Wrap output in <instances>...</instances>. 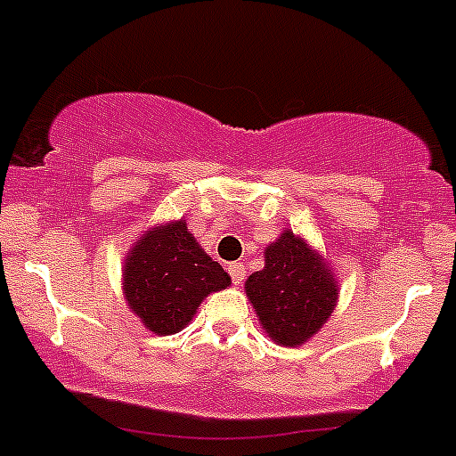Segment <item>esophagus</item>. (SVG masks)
Instances as JSON below:
<instances>
[{
    "label": "esophagus",
    "mask_w": 456,
    "mask_h": 456,
    "mask_svg": "<svg viewBox=\"0 0 456 456\" xmlns=\"http://www.w3.org/2000/svg\"><path fill=\"white\" fill-rule=\"evenodd\" d=\"M228 273H231L235 285H241V282H244V265H241V262H231V265H228Z\"/></svg>",
    "instance_id": "obj_1"
}]
</instances>
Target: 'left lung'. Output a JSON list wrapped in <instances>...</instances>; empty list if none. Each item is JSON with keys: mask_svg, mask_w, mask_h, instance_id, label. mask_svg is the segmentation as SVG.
<instances>
[{"mask_svg": "<svg viewBox=\"0 0 456 456\" xmlns=\"http://www.w3.org/2000/svg\"><path fill=\"white\" fill-rule=\"evenodd\" d=\"M246 296L262 328L280 346H300L330 319L337 285L325 262L285 231L265 253V269L246 280Z\"/></svg>", "mask_w": 456, "mask_h": 456, "instance_id": "8db88e82", "label": "left lung"}]
</instances>
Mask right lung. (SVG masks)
I'll return each mask as SVG.
<instances>
[{"label": "right lung", "instance_id": "1", "mask_svg": "<svg viewBox=\"0 0 456 456\" xmlns=\"http://www.w3.org/2000/svg\"><path fill=\"white\" fill-rule=\"evenodd\" d=\"M231 275L212 262L187 232L185 221L149 231L126 257L124 294L142 323L156 334L185 328L210 291L225 289Z\"/></svg>", "mask_w": 456, "mask_h": 456}]
</instances>
